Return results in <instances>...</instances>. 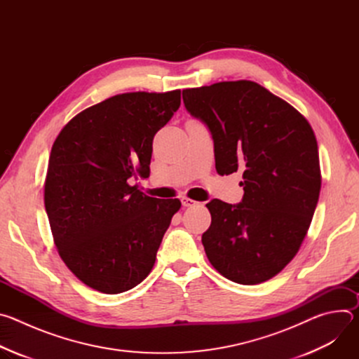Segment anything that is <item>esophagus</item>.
<instances>
[{
	"label": "esophagus",
	"mask_w": 359,
	"mask_h": 359,
	"mask_svg": "<svg viewBox=\"0 0 359 359\" xmlns=\"http://www.w3.org/2000/svg\"><path fill=\"white\" fill-rule=\"evenodd\" d=\"M182 204H183L184 208H191V206H194V204H197V201H194L193 198H189V197L183 196V197H182Z\"/></svg>",
	"instance_id": "34e87169"
}]
</instances>
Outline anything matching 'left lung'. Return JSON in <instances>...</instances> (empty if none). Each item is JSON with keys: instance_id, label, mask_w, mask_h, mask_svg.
<instances>
[{"instance_id": "left-lung-1", "label": "left lung", "mask_w": 359, "mask_h": 359, "mask_svg": "<svg viewBox=\"0 0 359 359\" xmlns=\"http://www.w3.org/2000/svg\"><path fill=\"white\" fill-rule=\"evenodd\" d=\"M186 109L208 125L219 175L243 172L241 203L206 204L201 236L212 266L252 285L277 276L298 252L321 190L311 125L288 102L252 81L183 89Z\"/></svg>"}]
</instances>
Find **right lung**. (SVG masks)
<instances>
[{"label":"right lung","instance_id":"obj_1","mask_svg":"<svg viewBox=\"0 0 359 359\" xmlns=\"http://www.w3.org/2000/svg\"><path fill=\"white\" fill-rule=\"evenodd\" d=\"M180 107V89L128 92L74 116L48 162L43 203L54 243L85 285L119 294L151 271L179 198L128 183L149 176L153 137Z\"/></svg>","mask_w":359,"mask_h":359}]
</instances>
